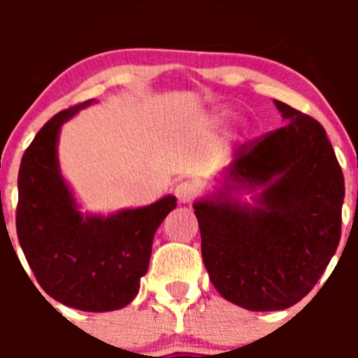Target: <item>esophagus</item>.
<instances>
[{
    "instance_id": "obj_1",
    "label": "esophagus",
    "mask_w": 358,
    "mask_h": 358,
    "mask_svg": "<svg viewBox=\"0 0 358 358\" xmlns=\"http://www.w3.org/2000/svg\"><path fill=\"white\" fill-rule=\"evenodd\" d=\"M197 194V187L194 185L192 182H189V180H185V182H180L178 185L175 187V196L178 197L180 202H183V204H189V202L194 201V197H196Z\"/></svg>"
}]
</instances>
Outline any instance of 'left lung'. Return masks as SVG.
I'll list each match as a JSON object with an SVG mask.
<instances>
[{"label": "left lung", "instance_id": "obj_1", "mask_svg": "<svg viewBox=\"0 0 358 358\" xmlns=\"http://www.w3.org/2000/svg\"><path fill=\"white\" fill-rule=\"evenodd\" d=\"M275 106L286 124L243 143L227 168L234 182L263 187L258 208L222 190L216 201L194 204L213 286L252 312L305 298L341 239L345 178L326 129L287 103Z\"/></svg>", "mask_w": 358, "mask_h": 358}]
</instances>
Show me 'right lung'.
Returning a JSON list of instances; mask_svg holds the SVG:
<instances>
[{"mask_svg":"<svg viewBox=\"0 0 358 358\" xmlns=\"http://www.w3.org/2000/svg\"><path fill=\"white\" fill-rule=\"evenodd\" d=\"M93 100L53 115L25 149L15 225L25 259L43 291L83 312L128 305L149 268L157 227L176 208L173 196L110 216H85L57 161L60 126Z\"/></svg>","mask_w":358,"mask_h":358,"instance_id":"add662e5","label":"right lung"}]
</instances>
